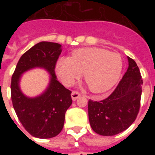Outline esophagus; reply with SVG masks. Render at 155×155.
Listing matches in <instances>:
<instances>
[{
  "instance_id": "obj_1",
  "label": "esophagus",
  "mask_w": 155,
  "mask_h": 155,
  "mask_svg": "<svg viewBox=\"0 0 155 155\" xmlns=\"http://www.w3.org/2000/svg\"><path fill=\"white\" fill-rule=\"evenodd\" d=\"M81 94L79 93V92H77V91H73L72 93H71V98H72V100L73 101H76L78 98L81 97Z\"/></svg>"
}]
</instances>
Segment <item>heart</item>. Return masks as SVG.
Wrapping results in <instances>:
<instances>
[{
    "label": "heart",
    "mask_w": 155,
    "mask_h": 155,
    "mask_svg": "<svg viewBox=\"0 0 155 155\" xmlns=\"http://www.w3.org/2000/svg\"><path fill=\"white\" fill-rule=\"evenodd\" d=\"M120 54L102 48H81L71 57H61L55 64V72L63 84H74L82 73L91 91L106 92L116 84L122 72Z\"/></svg>",
    "instance_id": "b5f03b06"
}]
</instances>
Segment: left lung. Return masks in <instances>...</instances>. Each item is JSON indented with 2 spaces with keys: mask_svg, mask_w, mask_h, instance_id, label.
I'll use <instances>...</instances> for the list:
<instances>
[{
  "mask_svg": "<svg viewBox=\"0 0 155 155\" xmlns=\"http://www.w3.org/2000/svg\"><path fill=\"white\" fill-rule=\"evenodd\" d=\"M128 61L129 67L114 92L103 101H89V120L98 134L112 136L123 132L139 113L143 81L135 61L130 57Z\"/></svg>",
  "mask_w": 155,
  "mask_h": 155,
  "instance_id": "1",
  "label": "left lung"
}]
</instances>
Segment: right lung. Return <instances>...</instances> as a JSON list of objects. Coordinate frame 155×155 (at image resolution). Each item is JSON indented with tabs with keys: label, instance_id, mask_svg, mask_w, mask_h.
Returning <instances> with one entry per match:
<instances>
[{
	"label": "right lung",
	"instance_id": "right-lung-1",
	"mask_svg": "<svg viewBox=\"0 0 155 155\" xmlns=\"http://www.w3.org/2000/svg\"><path fill=\"white\" fill-rule=\"evenodd\" d=\"M62 51L61 45L41 41L20 58L12 77L11 92L13 107L26 131L39 139L56 136L63 129L65 112L72 104L71 91L57 81L54 67ZM35 68H44L50 81L43 93L29 97L20 90L22 74Z\"/></svg>",
	"mask_w": 155,
	"mask_h": 155
}]
</instances>
